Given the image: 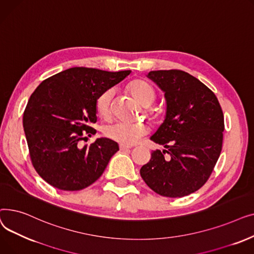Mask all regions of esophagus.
Here are the masks:
<instances>
[{"instance_id": "34e87169", "label": "esophagus", "mask_w": 254, "mask_h": 254, "mask_svg": "<svg viewBox=\"0 0 254 254\" xmlns=\"http://www.w3.org/2000/svg\"><path fill=\"white\" fill-rule=\"evenodd\" d=\"M130 148H131V146H128V145H124V144L119 145L120 150H127V149H130Z\"/></svg>"}]
</instances>
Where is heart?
Here are the masks:
<instances>
[{"label": "heart", "mask_w": 254, "mask_h": 254, "mask_svg": "<svg viewBox=\"0 0 254 254\" xmlns=\"http://www.w3.org/2000/svg\"><path fill=\"white\" fill-rule=\"evenodd\" d=\"M127 90L140 105L146 107V115L150 119H156V113L149 108V106H151L156 99V92L148 81L141 78L131 80L127 85ZM113 95V89H106L96 101L97 114L105 120H108L112 115ZM147 134L148 127L142 123H116L106 127L104 129V135L107 138L124 145L135 144Z\"/></svg>", "instance_id": "heart-1"}]
</instances>
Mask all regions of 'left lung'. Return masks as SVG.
Masks as SVG:
<instances>
[{"label": "left lung", "instance_id": "left-lung-1", "mask_svg": "<svg viewBox=\"0 0 254 254\" xmlns=\"http://www.w3.org/2000/svg\"><path fill=\"white\" fill-rule=\"evenodd\" d=\"M147 77L165 92L166 118L150 139L166 149L152 151L141 177L161 195H189L207 182L220 155L222 109L214 92L184 71H151Z\"/></svg>", "mask_w": 254, "mask_h": 254}]
</instances>
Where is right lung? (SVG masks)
Wrapping results in <instances>:
<instances>
[{
	"mask_svg": "<svg viewBox=\"0 0 254 254\" xmlns=\"http://www.w3.org/2000/svg\"><path fill=\"white\" fill-rule=\"evenodd\" d=\"M130 71L108 72L75 66L53 75L35 89L23 113V128L32 164L53 188L80 190L97 181L118 144L96 134V101L101 93L124 80Z\"/></svg>",
	"mask_w": 254,
	"mask_h": 254,
	"instance_id": "obj_1",
	"label": "right lung"
}]
</instances>
